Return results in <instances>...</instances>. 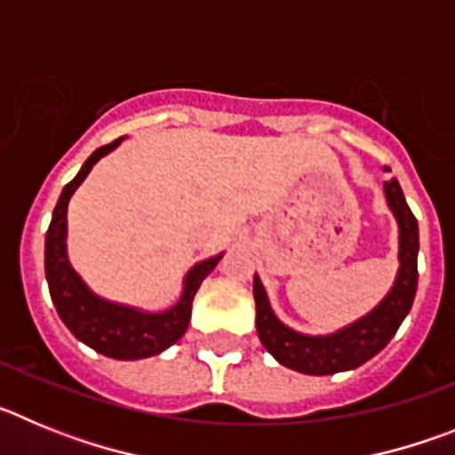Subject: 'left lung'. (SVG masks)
Listing matches in <instances>:
<instances>
[{
	"mask_svg": "<svg viewBox=\"0 0 455 455\" xmlns=\"http://www.w3.org/2000/svg\"><path fill=\"white\" fill-rule=\"evenodd\" d=\"M385 198L394 219L399 223V273L394 287L380 300L376 309L367 316L351 323L348 328L332 332V335L309 337L291 331L273 315L268 296L264 291L259 277L252 280V296L257 307V335L264 348L275 357L277 363L293 371L307 376H328V373L348 371L389 344L401 321L408 316L417 293V252H419V228L415 214L410 212L405 196L396 180L385 182Z\"/></svg>",
	"mask_w": 455,
	"mask_h": 455,
	"instance_id": "1",
	"label": "left lung"
}]
</instances>
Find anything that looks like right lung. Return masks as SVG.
Segmentation results:
<instances>
[{
	"mask_svg": "<svg viewBox=\"0 0 455 455\" xmlns=\"http://www.w3.org/2000/svg\"><path fill=\"white\" fill-rule=\"evenodd\" d=\"M120 140H123V136L116 139L114 143H108V146L98 148L84 162L77 178L63 187L61 198L56 203L50 230H47L45 236V275L47 284H50L52 303H54L56 312H59V316H61V321L68 325V331L72 335L84 341L86 347H91L92 351L102 353L107 357L140 360V357H150L166 351L187 332V325L191 321L193 296H196L204 277L214 271L220 255L196 264L187 273L182 299L166 312H140V309L127 307V305L111 303V300L95 296L84 284L82 277L75 273V268L68 262V203H70L75 188L86 180L91 168L104 155L118 148Z\"/></svg>",
	"mask_w": 455,
	"mask_h": 455,
	"instance_id": "add662e5",
	"label": "right lung"
}]
</instances>
